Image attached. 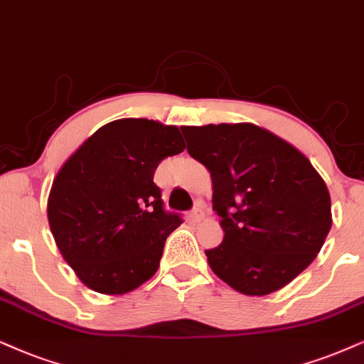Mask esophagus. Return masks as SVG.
Returning <instances> with one entry per match:
<instances>
[{"label":"esophagus","mask_w":364,"mask_h":364,"mask_svg":"<svg viewBox=\"0 0 364 364\" xmlns=\"http://www.w3.org/2000/svg\"><path fill=\"white\" fill-rule=\"evenodd\" d=\"M203 218H205V205L203 203H198L195 208L190 211V220H191V222L198 223V222H201V220H203Z\"/></svg>","instance_id":"1"}]
</instances>
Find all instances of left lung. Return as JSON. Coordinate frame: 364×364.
<instances>
[{
  "instance_id": "8db88e82",
  "label": "left lung",
  "mask_w": 364,
  "mask_h": 364,
  "mask_svg": "<svg viewBox=\"0 0 364 364\" xmlns=\"http://www.w3.org/2000/svg\"><path fill=\"white\" fill-rule=\"evenodd\" d=\"M191 158L213 181L225 232L211 270L245 296H267L307 269L328 237L331 198L311 161L255 124L183 126Z\"/></svg>"
}]
</instances>
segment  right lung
I'll use <instances>...</instances> for the list:
<instances>
[{"label":"right lung","instance_id":"obj_1","mask_svg":"<svg viewBox=\"0 0 364 364\" xmlns=\"http://www.w3.org/2000/svg\"><path fill=\"white\" fill-rule=\"evenodd\" d=\"M185 148L176 126L119 119L97 129L60 168L47 205L50 230L92 291L121 296L156 274L164 242L183 220L164 210L154 171Z\"/></svg>","mask_w":364,"mask_h":364}]
</instances>
